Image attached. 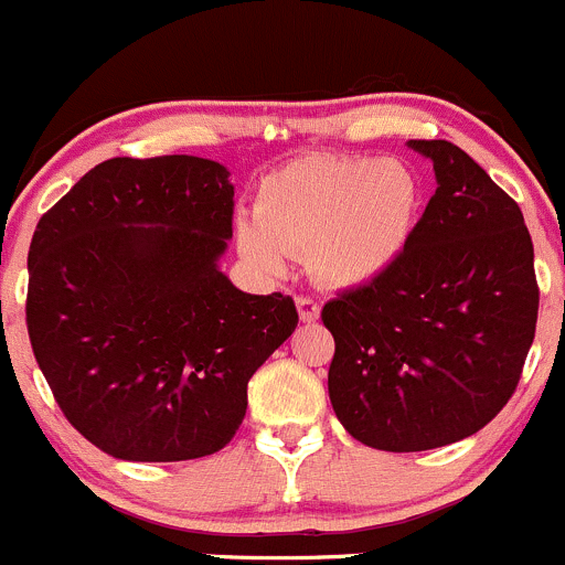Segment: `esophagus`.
I'll return each mask as SVG.
<instances>
[{
    "mask_svg": "<svg viewBox=\"0 0 565 565\" xmlns=\"http://www.w3.org/2000/svg\"><path fill=\"white\" fill-rule=\"evenodd\" d=\"M296 307H299V318L301 321H318V316H321V307H318L316 299H310V296H296Z\"/></svg>",
    "mask_w": 565,
    "mask_h": 565,
    "instance_id": "1",
    "label": "esophagus"
}]
</instances>
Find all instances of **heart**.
I'll list each match as a JSON object with an SVG mask.
<instances>
[{
    "label": "heart",
    "mask_w": 565,
    "mask_h": 565,
    "mask_svg": "<svg viewBox=\"0 0 565 565\" xmlns=\"http://www.w3.org/2000/svg\"><path fill=\"white\" fill-rule=\"evenodd\" d=\"M420 209V183L384 156H310L271 172L258 189L255 220L236 222L238 255L277 277L288 255L327 288H360L406 249Z\"/></svg>",
    "instance_id": "obj_1"
}]
</instances>
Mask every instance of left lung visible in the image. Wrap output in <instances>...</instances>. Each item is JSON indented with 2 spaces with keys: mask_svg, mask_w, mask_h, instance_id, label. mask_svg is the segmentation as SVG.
I'll use <instances>...</instances> for the list:
<instances>
[{
  "mask_svg": "<svg viewBox=\"0 0 565 565\" xmlns=\"http://www.w3.org/2000/svg\"><path fill=\"white\" fill-rule=\"evenodd\" d=\"M437 192L401 258L323 305L329 401L345 431L390 454L472 437L508 404L535 338L539 285L519 205L445 139H409Z\"/></svg>",
  "mask_w": 565,
  "mask_h": 565,
  "instance_id": "left-lung-1",
  "label": "left lung"
}]
</instances>
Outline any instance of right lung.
<instances>
[{
    "mask_svg": "<svg viewBox=\"0 0 565 565\" xmlns=\"http://www.w3.org/2000/svg\"><path fill=\"white\" fill-rule=\"evenodd\" d=\"M233 238L227 167L200 156L93 167L30 244L26 329L71 426L122 461L225 448L253 373L294 334L290 296L220 269Z\"/></svg>",
    "mask_w": 565,
    "mask_h": 565,
    "instance_id": "right-lung-1",
    "label": "right lung"
}]
</instances>
